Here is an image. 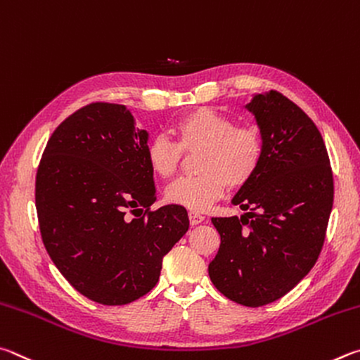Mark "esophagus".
<instances>
[{"mask_svg": "<svg viewBox=\"0 0 360 360\" xmlns=\"http://www.w3.org/2000/svg\"><path fill=\"white\" fill-rule=\"evenodd\" d=\"M188 217H190L191 226H196V224L204 221V217L200 215V213H198V212H190V213H188Z\"/></svg>", "mask_w": 360, "mask_h": 360, "instance_id": "34e87169", "label": "esophagus"}]
</instances>
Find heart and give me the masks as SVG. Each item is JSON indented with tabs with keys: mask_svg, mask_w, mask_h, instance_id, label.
<instances>
[{
	"mask_svg": "<svg viewBox=\"0 0 360 360\" xmlns=\"http://www.w3.org/2000/svg\"><path fill=\"white\" fill-rule=\"evenodd\" d=\"M175 142L166 136L150 139L145 158L161 179H170L180 167L181 153L200 151L196 176H184L170 184L167 202L193 212H204L228 190H238L253 179L261 166L264 141L261 132L237 126L234 120L212 109H198L179 118L172 126Z\"/></svg>",
	"mask_w": 360,
	"mask_h": 360,
	"instance_id": "heart-1",
	"label": "heart"
}]
</instances>
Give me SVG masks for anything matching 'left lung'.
<instances>
[{
    "instance_id": "8db88e82",
    "label": "left lung",
    "mask_w": 360,
    "mask_h": 360,
    "mask_svg": "<svg viewBox=\"0 0 360 360\" xmlns=\"http://www.w3.org/2000/svg\"><path fill=\"white\" fill-rule=\"evenodd\" d=\"M264 141L261 166L232 204L240 218H212L221 245L210 280L245 307L281 299L318 261L333 204V176L323 136L307 113L281 93L255 94Z\"/></svg>"
}]
</instances>
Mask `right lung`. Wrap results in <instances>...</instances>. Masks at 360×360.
<instances>
[{
    "label": "right lung",
    "instance_id": "obj_1",
    "mask_svg": "<svg viewBox=\"0 0 360 360\" xmlns=\"http://www.w3.org/2000/svg\"><path fill=\"white\" fill-rule=\"evenodd\" d=\"M147 142L124 105L93 103L53 131L37 167L44 247L71 286L98 304L124 305L151 291L162 257L190 228L185 207L150 210L156 188Z\"/></svg>",
    "mask_w": 360,
    "mask_h": 360
}]
</instances>
